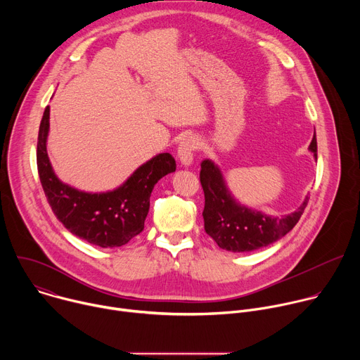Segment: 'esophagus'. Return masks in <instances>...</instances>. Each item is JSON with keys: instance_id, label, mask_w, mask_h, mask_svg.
I'll list each match as a JSON object with an SVG mask.
<instances>
[{"instance_id": "obj_1", "label": "esophagus", "mask_w": 360, "mask_h": 360, "mask_svg": "<svg viewBox=\"0 0 360 360\" xmlns=\"http://www.w3.org/2000/svg\"><path fill=\"white\" fill-rule=\"evenodd\" d=\"M198 149V141L195 136H186L178 146V158L182 165L189 167L193 161V153Z\"/></svg>"}]
</instances>
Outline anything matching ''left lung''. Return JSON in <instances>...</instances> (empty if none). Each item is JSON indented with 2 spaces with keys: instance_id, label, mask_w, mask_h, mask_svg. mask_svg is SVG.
Segmentation results:
<instances>
[{
  "instance_id": "1",
  "label": "left lung",
  "mask_w": 360,
  "mask_h": 360,
  "mask_svg": "<svg viewBox=\"0 0 360 360\" xmlns=\"http://www.w3.org/2000/svg\"><path fill=\"white\" fill-rule=\"evenodd\" d=\"M309 149L318 158L315 136ZM199 179L205 195L202 212L205 232L219 248L231 252H250L276 242L293 229L309 200L306 198L295 212L275 218L239 205L229 193L219 168L212 161H202Z\"/></svg>"
}]
</instances>
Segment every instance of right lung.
Wrapping results in <instances>:
<instances>
[{
  "instance_id": "add662e5",
  "label": "right lung",
  "mask_w": 360,
  "mask_h": 360,
  "mask_svg": "<svg viewBox=\"0 0 360 360\" xmlns=\"http://www.w3.org/2000/svg\"><path fill=\"white\" fill-rule=\"evenodd\" d=\"M48 131L49 107L39 125L37 167L44 193L57 219L71 233L101 248L122 246L141 233L153 186L176 169L171 153L153 157L114 191L89 193L63 184L54 174L46 153Z\"/></svg>"
}]
</instances>
